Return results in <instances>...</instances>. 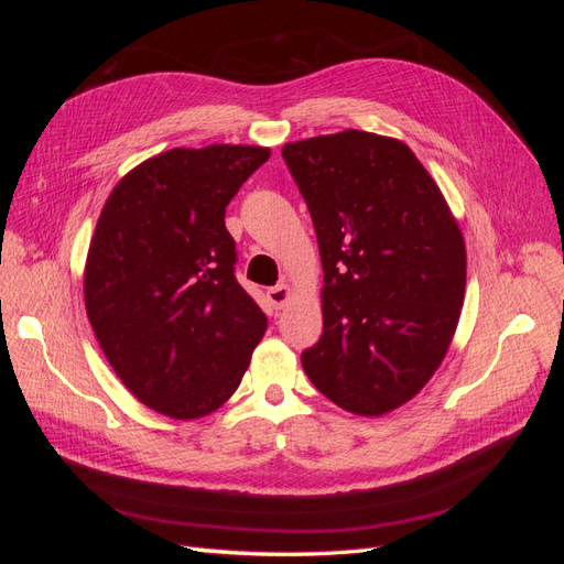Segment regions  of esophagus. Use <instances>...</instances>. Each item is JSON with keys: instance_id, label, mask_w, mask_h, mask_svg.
<instances>
[{"instance_id": "esophagus-1", "label": "esophagus", "mask_w": 564, "mask_h": 564, "mask_svg": "<svg viewBox=\"0 0 564 564\" xmlns=\"http://www.w3.org/2000/svg\"><path fill=\"white\" fill-rule=\"evenodd\" d=\"M292 294H294V292H292V289H289L286 284H278V286H270V289H268V301H270L272 308L282 311L284 305H286V301L292 299Z\"/></svg>"}]
</instances>
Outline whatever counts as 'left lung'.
<instances>
[{
    "instance_id": "1",
    "label": "left lung",
    "mask_w": 564,
    "mask_h": 564,
    "mask_svg": "<svg viewBox=\"0 0 564 564\" xmlns=\"http://www.w3.org/2000/svg\"><path fill=\"white\" fill-rule=\"evenodd\" d=\"M324 270L317 344L301 365L357 416L412 400L445 360L466 294V242L409 145L346 129L282 148Z\"/></svg>"
}]
</instances>
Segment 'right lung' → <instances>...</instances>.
I'll return each instance as SVG.
<instances>
[{
    "label": "right lung",
    "mask_w": 564,
    "mask_h": 564,
    "mask_svg": "<svg viewBox=\"0 0 564 564\" xmlns=\"http://www.w3.org/2000/svg\"><path fill=\"white\" fill-rule=\"evenodd\" d=\"M270 148H174L133 166L106 202L84 265V305L110 367L158 414L228 402L268 317L235 280L226 207Z\"/></svg>",
    "instance_id": "obj_1"
}]
</instances>
